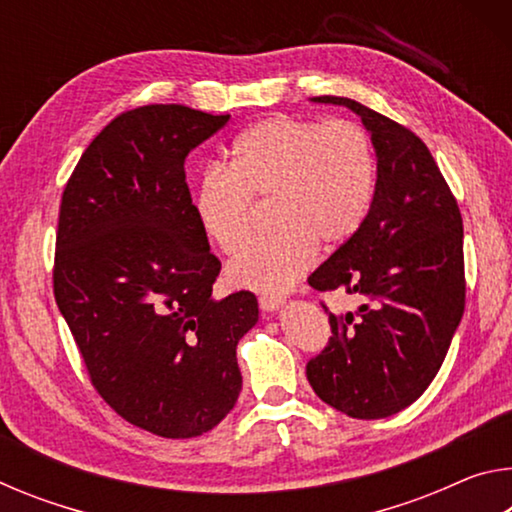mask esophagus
Returning a JSON list of instances; mask_svg holds the SVG:
<instances>
[{"label":"esophagus","mask_w":512,"mask_h":512,"mask_svg":"<svg viewBox=\"0 0 512 512\" xmlns=\"http://www.w3.org/2000/svg\"><path fill=\"white\" fill-rule=\"evenodd\" d=\"M282 305H284L282 298H275V296L259 298V307H262V311H266V314H273V311H277Z\"/></svg>","instance_id":"esophagus-1"}]
</instances>
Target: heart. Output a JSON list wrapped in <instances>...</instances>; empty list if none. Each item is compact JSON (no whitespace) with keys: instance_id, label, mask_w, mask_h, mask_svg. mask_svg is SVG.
I'll use <instances>...</instances> for the list:
<instances>
[{"instance_id":"obj_1","label":"heart","mask_w":512,"mask_h":512,"mask_svg":"<svg viewBox=\"0 0 512 512\" xmlns=\"http://www.w3.org/2000/svg\"><path fill=\"white\" fill-rule=\"evenodd\" d=\"M375 180V153L359 124L273 115L237 137L230 167L216 164L203 173L194 212L205 237L237 257L255 237V203H271L277 232L237 259L228 280L282 296L309 271L318 246L339 250L357 235Z\"/></svg>"}]
</instances>
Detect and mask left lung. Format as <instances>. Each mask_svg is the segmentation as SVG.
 Segmentation results:
<instances>
[{
    "label": "left lung",
    "mask_w": 512,
    "mask_h": 512,
    "mask_svg": "<svg viewBox=\"0 0 512 512\" xmlns=\"http://www.w3.org/2000/svg\"><path fill=\"white\" fill-rule=\"evenodd\" d=\"M311 101L361 117L377 183L361 230L309 275L314 289L345 291L361 305L357 314H329L332 339L307 363V379L350 418H388L427 391L463 318V219L409 128L345 97Z\"/></svg>",
    "instance_id": "obj_1"
}]
</instances>
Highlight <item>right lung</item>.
<instances>
[{"instance_id":"right-lung-1","label":"right lung","mask_w":512,"mask_h":512,"mask_svg":"<svg viewBox=\"0 0 512 512\" xmlns=\"http://www.w3.org/2000/svg\"><path fill=\"white\" fill-rule=\"evenodd\" d=\"M230 115L155 103L94 137L60 203L54 293L92 384L162 438L214 429L241 391L250 291L212 296L221 262L196 219L185 160Z\"/></svg>"}]
</instances>
